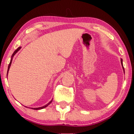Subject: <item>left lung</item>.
<instances>
[{
    "mask_svg": "<svg viewBox=\"0 0 134 134\" xmlns=\"http://www.w3.org/2000/svg\"><path fill=\"white\" fill-rule=\"evenodd\" d=\"M121 64H122L123 70H124V67H123V64H122V59H121Z\"/></svg>",
    "mask_w": 134,
    "mask_h": 134,
    "instance_id": "obj_1",
    "label": "left lung"
}]
</instances>
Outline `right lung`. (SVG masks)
Segmentation results:
<instances>
[{"label": "right lung", "mask_w": 134, "mask_h": 134, "mask_svg": "<svg viewBox=\"0 0 134 134\" xmlns=\"http://www.w3.org/2000/svg\"><path fill=\"white\" fill-rule=\"evenodd\" d=\"M21 49V47H18V48L16 49V50L14 51V53H13V54H12V58H11V60H10V64H9V65H8V70H7V74H8V70H9V69H10V65H11V64H12V59H13V56H14V55H15L16 53L18 51L19 49ZM51 102H52V100H51V102H49L48 103H47V104L46 105H44V106H43V107H38V108H32V109H34V110H40V109H42V108H45L46 107H47L48 105L49 104V103H51Z\"/></svg>", "instance_id": "obj_1"}]
</instances>
